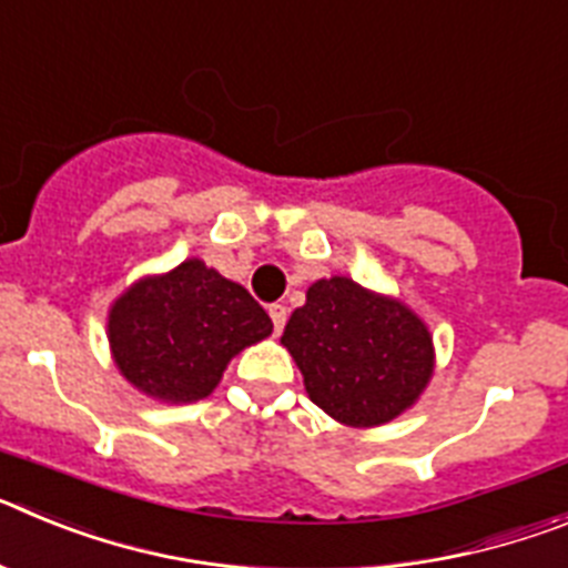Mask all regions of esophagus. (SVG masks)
Wrapping results in <instances>:
<instances>
[{"label": "esophagus", "mask_w": 568, "mask_h": 568, "mask_svg": "<svg viewBox=\"0 0 568 568\" xmlns=\"http://www.w3.org/2000/svg\"><path fill=\"white\" fill-rule=\"evenodd\" d=\"M270 318H273L275 333H281L284 324H287V307H284V304H270Z\"/></svg>", "instance_id": "esophagus-1"}]
</instances>
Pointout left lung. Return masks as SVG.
<instances>
[{"label": "left lung", "mask_w": 568, "mask_h": 568, "mask_svg": "<svg viewBox=\"0 0 568 568\" xmlns=\"http://www.w3.org/2000/svg\"><path fill=\"white\" fill-rule=\"evenodd\" d=\"M281 344L293 353L310 398L335 420L378 426L413 406L433 375V338L400 301L349 278L315 281Z\"/></svg>", "instance_id": "left-lung-1"}]
</instances>
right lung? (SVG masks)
Listing matches in <instances>:
<instances>
[{
    "label": "right lung",
    "mask_w": 568,
    "mask_h": 568,
    "mask_svg": "<svg viewBox=\"0 0 568 568\" xmlns=\"http://www.w3.org/2000/svg\"><path fill=\"white\" fill-rule=\"evenodd\" d=\"M108 329L130 384L187 404L213 393L230 358L267 338L273 321L241 284L193 258L130 287L110 310Z\"/></svg>",
    "instance_id": "1"
}]
</instances>
